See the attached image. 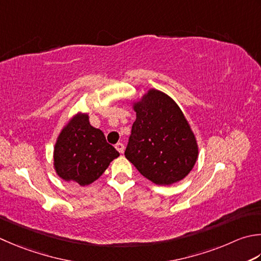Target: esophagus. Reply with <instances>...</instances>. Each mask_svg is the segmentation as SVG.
Wrapping results in <instances>:
<instances>
[{
    "mask_svg": "<svg viewBox=\"0 0 261 261\" xmlns=\"http://www.w3.org/2000/svg\"><path fill=\"white\" fill-rule=\"evenodd\" d=\"M115 148H116V150L120 152V154H122V152L124 151V145L122 144V142H117V144L115 145Z\"/></svg>",
    "mask_w": 261,
    "mask_h": 261,
    "instance_id": "34e87169",
    "label": "esophagus"
}]
</instances>
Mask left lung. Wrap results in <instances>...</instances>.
Returning <instances> with one entry per match:
<instances>
[{
	"label": "left lung",
	"instance_id": "obj_1",
	"mask_svg": "<svg viewBox=\"0 0 261 261\" xmlns=\"http://www.w3.org/2000/svg\"><path fill=\"white\" fill-rule=\"evenodd\" d=\"M136 112L126 160L158 186H171L192 171L199 155L196 135L167 94L150 88L129 103Z\"/></svg>",
	"mask_w": 261,
	"mask_h": 261
}]
</instances>
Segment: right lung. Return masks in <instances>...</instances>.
I'll list each match as a JSON object with an SVG mask.
<instances>
[{
	"instance_id": "1",
	"label": "right lung",
	"mask_w": 261,
	"mask_h": 261,
	"mask_svg": "<svg viewBox=\"0 0 261 261\" xmlns=\"http://www.w3.org/2000/svg\"><path fill=\"white\" fill-rule=\"evenodd\" d=\"M119 156V151L106 141L103 131L90 124L89 113L78 112L56 138L53 167L63 181L85 187L99 178Z\"/></svg>"
}]
</instances>
